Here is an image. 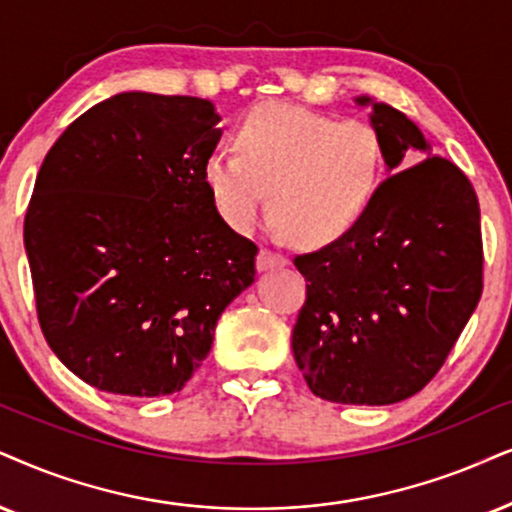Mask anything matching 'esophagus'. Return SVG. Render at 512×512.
Listing matches in <instances>:
<instances>
[{"instance_id": "34e87169", "label": "esophagus", "mask_w": 512, "mask_h": 512, "mask_svg": "<svg viewBox=\"0 0 512 512\" xmlns=\"http://www.w3.org/2000/svg\"><path fill=\"white\" fill-rule=\"evenodd\" d=\"M286 264H288V257L281 255V252L271 250V248H262L260 250V257H257V269H260V271L286 267Z\"/></svg>"}]
</instances>
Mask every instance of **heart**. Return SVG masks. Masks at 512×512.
Wrapping results in <instances>:
<instances>
[{"label": "heart", "mask_w": 512, "mask_h": 512, "mask_svg": "<svg viewBox=\"0 0 512 512\" xmlns=\"http://www.w3.org/2000/svg\"><path fill=\"white\" fill-rule=\"evenodd\" d=\"M238 151H212L205 184L236 231L271 217L297 243L345 236L371 208L385 170V144L366 120H335L286 101L250 108L236 125Z\"/></svg>", "instance_id": "heart-1"}]
</instances>
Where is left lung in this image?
Returning a JSON list of instances; mask_svg holds the SVG:
<instances>
[{"label":"left lung","instance_id":"obj_1","mask_svg":"<svg viewBox=\"0 0 512 512\" xmlns=\"http://www.w3.org/2000/svg\"><path fill=\"white\" fill-rule=\"evenodd\" d=\"M371 122L392 177L345 236L295 255L307 300L293 354L309 390L335 404H397L423 390L484 288L480 203L470 179L430 155L420 129L397 108L373 103Z\"/></svg>","mask_w":512,"mask_h":512}]
</instances>
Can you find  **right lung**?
I'll return each mask as SVG.
<instances>
[{
  "label": "right lung",
  "mask_w": 512,
  "mask_h": 512,
  "mask_svg": "<svg viewBox=\"0 0 512 512\" xmlns=\"http://www.w3.org/2000/svg\"><path fill=\"white\" fill-rule=\"evenodd\" d=\"M217 122L198 96L125 92L70 122L44 158L23 229L37 319L96 390L179 392L255 281L260 248L205 184Z\"/></svg>",
  "instance_id": "right-lung-1"
}]
</instances>
